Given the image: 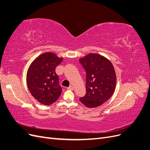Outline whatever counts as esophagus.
Instances as JSON below:
<instances>
[{
  "instance_id": "34e87169",
  "label": "esophagus",
  "mask_w": 150,
  "mask_h": 150,
  "mask_svg": "<svg viewBox=\"0 0 150 150\" xmlns=\"http://www.w3.org/2000/svg\"><path fill=\"white\" fill-rule=\"evenodd\" d=\"M67 89H69V90H73L74 88H73V86H70L69 87H68V88H67Z\"/></svg>"
}]
</instances>
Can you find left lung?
Returning a JSON list of instances; mask_svg holds the SVG:
<instances>
[{"label": "left lung", "instance_id": "8db88e82", "mask_svg": "<svg viewBox=\"0 0 150 150\" xmlns=\"http://www.w3.org/2000/svg\"><path fill=\"white\" fill-rule=\"evenodd\" d=\"M79 62L86 72V93L79 100L88 108L99 106L115 92L116 76L114 66L108 59L96 53L80 58Z\"/></svg>", "mask_w": 150, "mask_h": 150}]
</instances>
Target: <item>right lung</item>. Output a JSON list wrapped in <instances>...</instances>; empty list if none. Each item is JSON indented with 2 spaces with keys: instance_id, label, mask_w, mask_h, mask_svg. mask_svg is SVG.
Masks as SVG:
<instances>
[{
  "instance_id": "right-lung-1",
  "label": "right lung",
  "mask_w": 150,
  "mask_h": 150,
  "mask_svg": "<svg viewBox=\"0 0 150 150\" xmlns=\"http://www.w3.org/2000/svg\"><path fill=\"white\" fill-rule=\"evenodd\" d=\"M62 60V57L53 52H45L36 57L28 68L26 76L28 89L32 96L44 105H51L61 94L56 68Z\"/></svg>"
}]
</instances>
